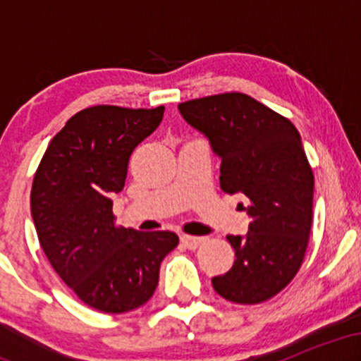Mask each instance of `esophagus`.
Here are the masks:
<instances>
[{"mask_svg":"<svg viewBox=\"0 0 361 361\" xmlns=\"http://www.w3.org/2000/svg\"><path fill=\"white\" fill-rule=\"evenodd\" d=\"M181 243L185 244V247L188 250H197L202 243H204V238H198V235H181Z\"/></svg>","mask_w":361,"mask_h":361,"instance_id":"obj_1","label":"esophagus"}]
</instances>
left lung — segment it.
<instances>
[{"label": "left lung", "instance_id": "8db88e82", "mask_svg": "<svg viewBox=\"0 0 361 361\" xmlns=\"http://www.w3.org/2000/svg\"><path fill=\"white\" fill-rule=\"evenodd\" d=\"M178 110L221 159L224 192L247 197V234L227 235L234 264L214 276L212 287L235 304L271 299L299 271L312 224L314 175L299 130L243 93L185 102Z\"/></svg>", "mask_w": 361, "mask_h": 361}]
</instances>
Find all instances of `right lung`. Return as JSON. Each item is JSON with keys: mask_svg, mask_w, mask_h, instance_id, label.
Wrapping results in <instances>:
<instances>
[{"mask_svg": "<svg viewBox=\"0 0 361 361\" xmlns=\"http://www.w3.org/2000/svg\"><path fill=\"white\" fill-rule=\"evenodd\" d=\"M164 106L98 105L78 111L54 135L32 185L40 246L62 281L90 307L122 314L151 299L161 261L178 246L169 231L115 226V193L128 157L156 130Z\"/></svg>", "mask_w": 361, "mask_h": 361, "instance_id": "obj_1", "label": "right lung"}]
</instances>
